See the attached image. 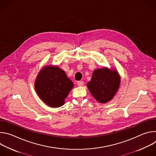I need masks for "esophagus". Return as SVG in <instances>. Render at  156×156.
Listing matches in <instances>:
<instances>
[{
    "label": "esophagus",
    "instance_id": "1",
    "mask_svg": "<svg viewBox=\"0 0 156 156\" xmlns=\"http://www.w3.org/2000/svg\"><path fill=\"white\" fill-rule=\"evenodd\" d=\"M77 84L78 86H82L84 84V82L83 81H80L77 82Z\"/></svg>",
    "mask_w": 156,
    "mask_h": 156
}]
</instances>
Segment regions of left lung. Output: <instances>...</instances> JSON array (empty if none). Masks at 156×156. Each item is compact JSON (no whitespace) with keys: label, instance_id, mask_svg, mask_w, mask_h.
<instances>
[{"label":"left lung","instance_id":"8db88e82","mask_svg":"<svg viewBox=\"0 0 156 156\" xmlns=\"http://www.w3.org/2000/svg\"><path fill=\"white\" fill-rule=\"evenodd\" d=\"M120 76L115 69L103 67L94 70L87 87L92 96L100 103H107L117 94L120 85Z\"/></svg>","mask_w":156,"mask_h":156}]
</instances>
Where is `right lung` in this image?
I'll return each mask as SVG.
<instances>
[{
    "mask_svg": "<svg viewBox=\"0 0 156 156\" xmlns=\"http://www.w3.org/2000/svg\"><path fill=\"white\" fill-rule=\"evenodd\" d=\"M73 86L65 72L52 65L44 66L34 82V89L38 96L51 107L62 106Z\"/></svg>",
    "mask_w": 156,
    "mask_h": 156,
    "instance_id": "obj_1",
    "label": "right lung"
}]
</instances>
